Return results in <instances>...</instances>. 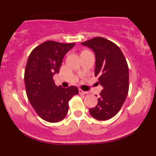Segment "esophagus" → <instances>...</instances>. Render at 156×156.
Masks as SVG:
<instances>
[{
    "instance_id": "esophagus-1",
    "label": "esophagus",
    "mask_w": 156,
    "mask_h": 156,
    "mask_svg": "<svg viewBox=\"0 0 156 156\" xmlns=\"http://www.w3.org/2000/svg\"><path fill=\"white\" fill-rule=\"evenodd\" d=\"M79 93H80V94H88V92H85V91H83V90H82V89H79Z\"/></svg>"
}]
</instances>
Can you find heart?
<instances>
[{
	"label": "heart",
	"instance_id": "heart-1",
	"mask_svg": "<svg viewBox=\"0 0 156 156\" xmlns=\"http://www.w3.org/2000/svg\"><path fill=\"white\" fill-rule=\"evenodd\" d=\"M83 52H85V51H83Z\"/></svg>",
	"mask_w": 156,
	"mask_h": 156
}]
</instances>
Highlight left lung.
Segmentation results:
<instances>
[{"mask_svg":"<svg viewBox=\"0 0 156 156\" xmlns=\"http://www.w3.org/2000/svg\"><path fill=\"white\" fill-rule=\"evenodd\" d=\"M80 44L94 52V76L99 77L98 83L103 87L98 104L89 113L98 120H107L119 112L128 95V64L120 48L108 39L96 37Z\"/></svg>","mask_w":156,"mask_h":156,"instance_id":"1","label":"left lung"}]
</instances>
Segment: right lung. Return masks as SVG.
<instances>
[{"mask_svg": "<svg viewBox=\"0 0 156 156\" xmlns=\"http://www.w3.org/2000/svg\"><path fill=\"white\" fill-rule=\"evenodd\" d=\"M75 44L47 41L34 48L28 58L24 75L27 97L37 114L49 122L62 121L67 114L68 102L78 94L76 87H57L53 79Z\"/></svg>", "mask_w": 156, "mask_h": 156, "instance_id": "obj_1", "label": "right lung"}]
</instances>
